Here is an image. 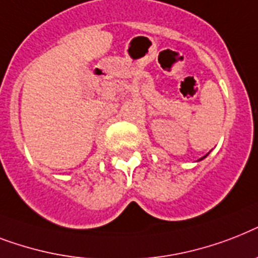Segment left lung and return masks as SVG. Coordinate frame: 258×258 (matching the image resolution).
<instances>
[{
    "instance_id": "left-lung-1",
    "label": "left lung",
    "mask_w": 258,
    "mask_h": 258,
    "mask_svg": "<svg viewBox=\"0 0 258 258\" xmlns=\"http://www.w3.org/2000/svg\"><path fill=\"white\" fill-rule=\"evenodd\" d=\"M207 156H208V154H207ZM207 156H204V157H201V158H200V160H204V158L207 157ZM200 160H199V161H200Z\"/></svg>"
}]
</instances>
